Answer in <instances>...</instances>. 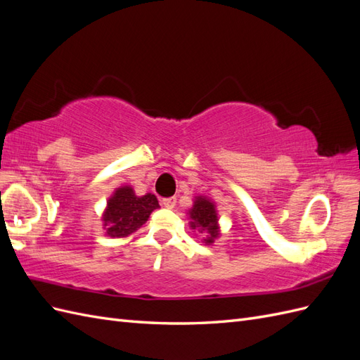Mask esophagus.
Instances as JSON below:
<instances>
[{"mask_svg":"<svg viewBox=\"0 0 360 360\" xmlns=\"http://www.w3.org/2000/svg\"><path fill=\"white\" fill-rule=\"evenodd\" d=\"M176 202H177V200L174 198V197L162 200V205L165 207V209H174V207H176Z\"/></svg>","mask_w":360,"mask_h":360,"instance_id":"esophagus-1","label":"esophagus"}]
</instances>
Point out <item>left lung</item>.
<instances>
[{
	"label": "left lung",
	"instance_id": "8db88e82",
	"mask_svg": "<svg viewBox=\"0 0 360 360\" xmlns=\"http://www.w3.org/2000/svg\"><path fill=\"white\" fill-rule=\"evenodd\" d=\"M189 225L192 230L200 233L205 245H213L217 237L221 236L219 214L216 210V204L204 195H197L193 205L188 210Z\"/></svg>",
	"mask_w": 360,
	"mask_h": 360
}]
</instances>
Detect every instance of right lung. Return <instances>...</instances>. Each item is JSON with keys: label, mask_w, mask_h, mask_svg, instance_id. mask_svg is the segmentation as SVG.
I'll return each instance as SVG.
<instances>
[{"label": "right lung", "mask_w": 360, "mask_h": 360, "mask_svg": "<svg viewBox=\"0 0 360 360\" xmlns=\"http://www.w3.org/2000/svg\"><path fill=\"white\" fill-rule=\"evenodd\" d=\"M156 209H159V201L153 193L138 197L132 186L117 188L106 201L102 214L105 236L112 238L132 236Z\"/></svg>", "instance_id": "right-lung-1"}]
</instances>
